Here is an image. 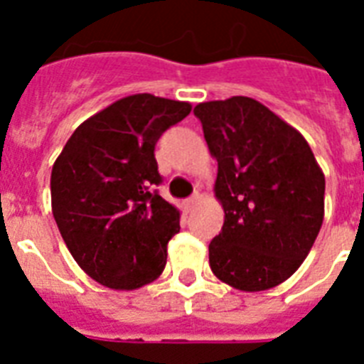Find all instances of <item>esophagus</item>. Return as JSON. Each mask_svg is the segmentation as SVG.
Listing matches in <instances>:
<instances>
[{"mask_svg":"<svg viewBox=\"0 0 364 364\" xmlns=\"http://www.w3.org/2000/svg\"><path fill=\"white\" fill-rule=\"evenodd\" d=\"M198 200H200V194H198V193H194L193 196H191V198L185 200V210H187V211L193 210L194 205L198 204Z\"/></svg>","mask_w":364,"mask_h":364,"instance_id":"obj_1","label":"esophagus"}]
</instances>
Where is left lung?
<instances>
[{
  "label": "left lung",
  "mask_w": 364,
  "mask_h": 364,
  "mask_svg": "<svg viewBox=\"0 0 364 364\" xmlns=\"http://www.w3.org/2000/svg\"><path fill=\"white\" fill-rule=\"evenodd\" d=\"M217 159L225 225L210 266L240 291H266L293 276L323 225L325 176L302 134L257 100L234 96L194 107Z\"/></svg>",
  "instance_id": "left-lung-1"
}]
</instances>
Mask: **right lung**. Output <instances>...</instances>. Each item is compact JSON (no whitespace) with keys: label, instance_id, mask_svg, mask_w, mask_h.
Masks as SVG:
<instances>
[{"label":"right lung","instance_id":"obj_1","mask_svg":"<svg viewBox=\"0 0 364 364\" xmlns=\"http://www.w3.org/2000/svg\"><path fill=\"white\" fill-rule=\"evenodd\" d=\"M191 104L134 94L82 122L53 166V215L88 276L109 289H139L162 274L179 211L162 183L154 147Z\"/></svg>","mask_w":364,"mask_h":364}]
</instances>
